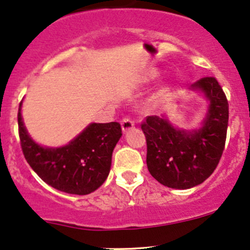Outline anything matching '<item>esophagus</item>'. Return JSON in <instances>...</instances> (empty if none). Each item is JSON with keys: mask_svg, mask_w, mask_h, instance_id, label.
Instances as JSON below:
<instances>
[{"mask_svg": "<svg viewBox=\"0 0 250 250\" xmlns=\"http://www.w3.org/2000/svg\"><path fill=\"white\" fill-rule=\"evenodd\" d=\"M121 125H122V130H123V132H127V130H129V129H132V128H134L135 123H134V121H133L130 117H125L122 120V122H121Z\"/></svg>", "mask_w": 250, "mask_h": 250, "instance_id": "34e87169", "label": "esophagus"}]
</instances>
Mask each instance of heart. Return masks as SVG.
I'll use <instances>...</instances> for the list:
<instances>
[{
  "label": "heart",
  "mask_w": 250,
  "mask_h": 250,
  "mask_svg": "<svg viewBox=\"0 0 250 250\" xmlns=\"http://www.w3.org/2000/svg\"><path fill=\"white\" fill-rule=\"evenodd\" d=\"M152 76H153V77H155V76H157V72H156V71H153V72H152Z\"/></svg>",
  "instance_id": "1"
}]
</instances>
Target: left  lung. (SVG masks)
<instances>
[{
  "label": "left lung",
  "instance_id": "left-lung-1",
  "mask_svg": "<svg viewBox=\"0 0 250 250\" xmlns=\"http://www.w3.org/2000/svg\"><path fill=\"white\" fill-rule=\"evenodd\" d=\"M191 88L209 100L200 129H178L165 116H147L141 123L148 172L162 185L180 190L200 185L213 174L225 147L229 125V103L215 77L201 78Z\"/></svg>",
  "mask_w": 250,
  "mask_h": 250
}]
</instances>
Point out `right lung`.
<instances>
[{"mask_svg":"<svg viewBox=\"0 0 250 250\" xmlns=\"http://www.w3.org/2000/svg\"><path fill=\"white\" fill-rule=\"evenodd\" d=\"M18 112L20 145L35 173L52 188L71 195H88L104 184L111 168L112 151L122 135L118 122L90 123L62 147H43L27 134Z\"/></svg>","mask_w":250,"mask_h":250,"instance_id":"obj_1","label":"right lung"}]
</instances>
